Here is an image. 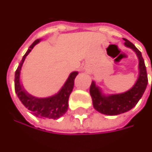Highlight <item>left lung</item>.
<instances>
[{"label":"left lung","mask_w":152,"mask_h":152,"mask_svg":"<svg viewBox=\"0 0 152 152\" xmlns=\"http://www.w3.org/2000/svg\"><path fill=\"white\" fill-rule=\"evenodd\" d=\"M124 45L131 48L138 58V76L134 85L128 91L118 94H104L101 88L95 84V81L91 82L90 94L93 106L95 110L106 115H118L131 110L142 98L148 83L142 53L128 39H124Z\"/></svg>","instance_id":"obj_1"}]
</instances>
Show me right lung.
I'll list each match as a JSON object with an SVG mask.
<instances>
[{
  "label": "right lung",
  "mask_w": 152,
  "mask_h": 152,
  "mask_svg": "<svg viewBox=\"0 0 152 152\" xmlns=\"http://www.w3.org/2000/svg\"><path fill=\"white\" fill-rule=\"evenodd\" d=\"M41 40V39H37L32 43V45L29 47L28 51L22 58L15 75V90L21 103L28 110H30L34 115L39 118L58 119L62 115H64L67 111L69 96L73 90L74 80L78 75V72H72L70 73L64 85L61 86L58 93L54 94L53 95L44 98H39L27 92V91L24 89L23 84L21 83V69L26 57L36 44H38Z\"/></svg>",
  "instance_id": "obj_1"
}]
</instances>
